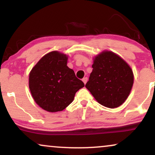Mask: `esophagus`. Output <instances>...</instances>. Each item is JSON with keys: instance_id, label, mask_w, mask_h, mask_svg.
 <instances>
[{"instance_id": "esophagus-1", "label": "esophagus", "mask_w": 155, "mask_h": 155, "mask_svg": "<svg viewBox=\"0 0 155 155\" xmlns=\"http://www.w3.org/2000/svg\"><path fill=\"white\" fill-rule=\"evenodd\" d=\"M87 78H84L83 79H82V81H83V82L84 84L87 83Z\"/></svg>"}]
</instances>
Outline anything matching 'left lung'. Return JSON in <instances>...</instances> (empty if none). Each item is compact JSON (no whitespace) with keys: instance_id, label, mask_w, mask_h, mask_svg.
Here are the masks:
<instances>
[{"instance_id":"left-lung-1","label":"left lung","mask_w":155,"mask_h":155,"mask_svg":"<svg viewBox=\"0 0 155 155\" xmlns=\"http://www.w3.org/2000/svg\"><path fill=\"white\" fill-rule=\"evenodd\" d=\"M92 68L85 87L94 99L111 109L124 104L134 80L128 63L117 54L105 51L95 57Z\"/></svg>"}]
</instances>
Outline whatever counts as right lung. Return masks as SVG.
<instances>
[{
	"instance_id": "right-lung-1",
	"label": "right lung",
	"mask_w": 155,
	"mask_h": 155,
	"mask_svg": "<svg viewBox=\"0 0 155 155\" xmlns=\"http://www.w3.org/2000/svg\"><path fill=\"white\" fill-rule=\"evenodd\" d=\"M68 56L51 51L31 69L29 87L35 102L48 112L61 111L73 102L75 93L84 86L67 66Z\"/></svg>"
}]
</instances>
